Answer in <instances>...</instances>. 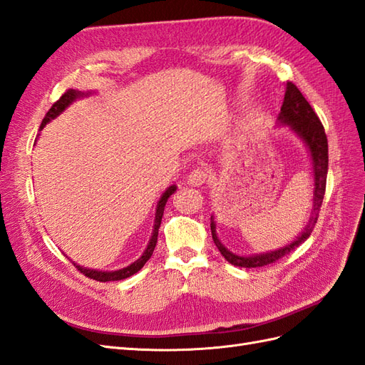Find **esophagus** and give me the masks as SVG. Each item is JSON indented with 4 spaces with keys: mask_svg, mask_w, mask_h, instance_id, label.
<instances>
[{
    "mask_svg": "<svg viewBox=\"0 0 365 365\" xmlns=\"http://www.w3.org/2000/svg\"><path fill=\"white\" fill-rule=\"evenodd\" d=\"M207 177H210V174H207V171L205 168H194L190 175H188V185L191 186H200L203 183H206Z\"/></svg>",
    "mask_w": 365,
    "mask_h": 365,
    "instance_id": "obj_1",
    "label": "esophagus"
}]
</instances>
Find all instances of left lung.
Returning a JSON list of instances; mask_svg holds the SVG:
<instances>
[{
	"instance_id": "8db88e82",
	"label": "left lung",
	"mask_w": 365,
	"mask_h": 365,
	"mask_svg": "<svg viewBox=\"0 0 365 365\" xmlns=\"http://www.w3.org/2000/svg\"><path fill=\"white\" fill-rule=\"evenodd\" d=\"M279 123L289 125L298 136L304 140L307 145L310 158H312V166H314V175H315V190H314V206H312V215L307 226L304 227V231L297 237V240H294L290 245L277 249V251H270L266 254H259V255H251V257H242L232 254L231 251L222 245V242L218 240L217 232H215V222L214 217H211V232H212V240L215 246L218 247V251L222 252V255L227 259V263H231L238 267H263L267 264H272L281 257L287 255L289 252H292L294 249H297L299 245H303L307 238L310 237L312 231H314L315 223L318 220V215L321 211V205L322 200H324V194H326V182H327V170H329V145H327V136L324 127L317 116V113L314 108L310 107V103L306 101L295 84L292 82H287L286 87V95L283 106H281V113L278 116Z\"/></svg>"
}]
</instances>
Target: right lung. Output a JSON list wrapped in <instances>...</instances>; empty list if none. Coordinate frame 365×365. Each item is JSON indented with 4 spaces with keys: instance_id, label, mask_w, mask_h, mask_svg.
Masks as SVG:
<instances>
[{
    "instance_id": "add662e5",
    "label": "right lung",
    "mask_w": 365,
    "mask_h": 365,
    "mask_svg": "<svg viewBox=\"0 0 365 365\" xmlns=\"http://www.w3.org/2000/svg\"><path fill=\"white\" fill-rule=\"evenodd\" d=\"M84 96V93L81 91H76V90H68L66 91L64 95H62L53 106H51V108L47 111L46 118L43 119V123H41V130H43L46 127V123H48L51 119H55L56 116H59V114L64 111L70 103L75 101L76 98H81ZM177 186L173 185L170 186L168 190H166L163 192V195L160 197V200L158 203V210H155V220H154V229H153V235H151V240L147 246V249H145V252L142 254L140 258H138L136 262H134L133 264L123 267V269H119V270H113V272H102V270H93V269H86V267H81L78 266L76 263H73L76 266L78 270H81V274H84L86 277L91 278V279H96V281H101V283H107V281H119V279H123V278H128L131 275H134L136 272H139V270L143 267V264L148 262V259L151 258L153 255V251L155 247V243H158V235H159V227H160V222H162V217H163V211H165V205L166 202H168V199L171 197V194H174Z\"/></svg>"
}]
</instances>
